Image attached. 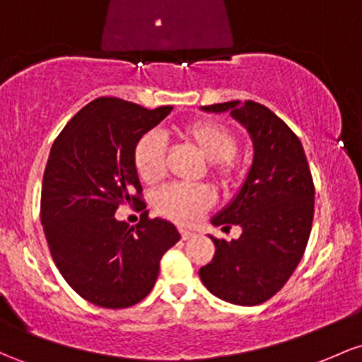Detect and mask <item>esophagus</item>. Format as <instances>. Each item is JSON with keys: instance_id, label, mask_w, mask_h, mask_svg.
<instances>
[{"instance_id": "34e87169", "label": "esophagus", "mask_w": 362, "mask_h": 362, "mask_svg": "<svg viewBox=\"0 0 362 362\" xmlns=\"http://www.w3.org/2000/svg\"><path fill=\"white\" fill-rule=\"evenodd\" d=\"M180 235H182V239H184V240H189V239H192V237H196V233H194L192 230L180 228Z\"/></svg>"}]
</instances>
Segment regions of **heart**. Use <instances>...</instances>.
<instances>
[{
  "mask_svg": "<svg viewBox=\"0 0 362 362\" xmlns=\"http://www.w3.org/2000/svg\"><path fill=\"white\" fill-rule=\"evenodd\" d=\"M178 137L208 161L206 173L220 187H230L240 173L235 132L216 120H194L178 129ZM165 142L156 134H144L132 149L134 168L142 182L156 184L165 175ZM213 194L204 185H168L154 196V208L161 216L177 223L197 221L211 208Z\"/></svg>",
  "mask_w": 362,
  "mask_h": 362,
  "instance_id": "b5f03b06",
  "label": "heart"
}]
</instances>
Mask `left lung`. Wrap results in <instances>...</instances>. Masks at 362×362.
I'll list each match as a JSON object with an SVG mask.
<instances>
[{
	"instance_id": "obj_1",
	"label": "left lung",
	"mask_w": 362,
	"mask_h": 362,
	"mask_svg": "<svg viewBox=\"0 0 362 362\" xmlns=\"http://www.w3.org/2000/svg\"><path fill=\"white\" fill-rule=\"evenodd\" d=\"M230 111L247 129L252 165L237 196L214 226L242 228L237 240L211 237L214 257L199 269L213 296L237 305H257L287 284L308 245L315 214V184L299 137L272 110L254 101L202 106Z\"/></svg>"
}]
</instances>
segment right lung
<instances>
[{
  "instance_id": "right-lung-1",
  "label": "right lung",
  "mask_w": 362,
  "mask_h": 362,
  "mask_svg": "<svg viewBox=\"0 0 362 362\" xmlns=\"http://www.w3.org/2000/svg\"><path fill=\"white\" fill-rule=\"evenodd\" d=\"M172 110L98 98L66 123L51 148L41 190L51 257L66 284L99 308L141 303L153 291L163 254L180 240L173 223L151 220L148 211L136 226L115 218L120 204H142L134 144Z\"/></svg>"
}]
</instances>
